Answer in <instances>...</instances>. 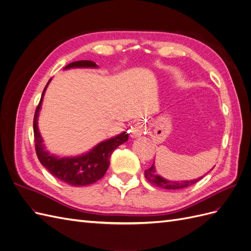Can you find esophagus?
I'll list each match as a JSON object with an SVG mask.
<instances>
[{
  "label": "esophagus",
  "mask_w": 251,
  "mask_h": 251,
  "mask_svg": "<svg viewBox=\"0 0 251 251\" xmlns=\"http://www.w3.org/2000/svg\"><path fill=\"white\" fill-rule=\"evenodd\" d=\"M145 131V128L143 126L142 123H136L130 130V136L131 137H139L143 134V132Z\"/></svg>",
  "instance_id": "34e87169"
}]
</instances>
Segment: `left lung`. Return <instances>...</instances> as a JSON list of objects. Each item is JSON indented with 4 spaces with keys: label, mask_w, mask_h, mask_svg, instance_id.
Here are the masks:
<instances>
[{
    "label": "left lung",
    "mask_w": 251,
    "mask_h": 251,
    "mask_svg": "<svg viewBox=\"0 0 251 251\" xmlns=\"http://www.w3.org/2000/svg\"><path fill=\"white\" fill-rule=\"evenodd\" d=\"M145 177H146V179L151 184L154 185V187L166 189V190H179V189L187 188L194 183H196L197 181H199L202 178V177H200V178H196L193 180H181V181L168 180L157 174L154 163L152 164V166L149 169L145 170Z\"/></svg>",
    "instance_id": "1"
}]
</instances>
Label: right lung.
Here are the masks:
<instances>
[{"label":"right lung","mask_w":251,"mask_h":251,"mask_svg":"<svg viewBox=\"0 0 251 251\" xmlns=\"http://www.w3.org/2000/svg\"><path fill=\"white\" fill-rule=\"evenodd\" d=\"M80 68L97 69L98 66L91 60H79L68 64L64 70ZM50 82L51 79L48 81L45 87L34 115L33 131L37 157L40 164L48 171L55 176L56 178H58L63 182L74 185V187H84V185L92 184L101 179L104 174L106 173L109 167L110 155L120 145L127 142L128 133L124 131L114 137H110V139L106 141H103L81 155L59 157L58 155L52 154V153L46 149L44 140L38 130V115L40 108H42L46 90Z\"/></svg>","instance_id":"add662e5"}]
</instances>
